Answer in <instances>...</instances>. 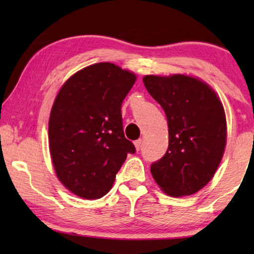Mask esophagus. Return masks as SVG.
Here are the masks:
<instances>
[{
	"label": "esophagus",
	"instance_id": "esophagus-1",
	"mask_svg": "<svg viewBox=\"0 0 254 254\" xmlns=\"http://www.w3.org/2000/svg\"><path fill=\"white\" fill-rule=\"evenodd\" d=\"M134 144H135V148H136V150H140V149L142 148V144H143V141L137 140L134 142Z\"/></svg>",
	"mask_w": 254,
	"mask_h": 254
}]
</instances>
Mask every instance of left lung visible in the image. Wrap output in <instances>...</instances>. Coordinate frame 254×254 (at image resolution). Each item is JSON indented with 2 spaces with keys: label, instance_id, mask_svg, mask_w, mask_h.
Returning a JSON list of instances; mask_svg holds the SVG:
<instances>
[{
  "label": "left lung",
  "instance_id": "obj_1",
  "mask_svg": "<svg viewBox=\"0 0 254 254\" xmlns=\"http://www.w3.org/2000/svg\"><path fill=\"white\" fill-rule=\"evenodd\" d=\"M145 89L164 110L169 147L150 171L170 196L192 195L213 178L227 143V120L216 92L199 78L147 75Z\"/></svg>",
  "mask_w": 254,
  "mask_h": 254
}]
</instances>
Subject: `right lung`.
<instances>
[{"instance_id":"add662e5","label":"right lung","mask_w":254,"mask_h":254,"mask_svg":"<svg viewBox=\"0 0 254 254\" xmlns=\"http://www.w3.org/2000/svg\"><path fill=\"white\" fill-rule=\"evenodd\" d=\"M136 81L131 71L100 62L67 79L51 111L48 137L58 178L86 200L109 193L116 175L134 154L125 137L121 104Z\"/></svg>"}]
</instances>
